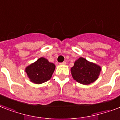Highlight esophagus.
Returning <instances> with one entry per match:
<instances>
[{"label": "esophagus", "mask_w": 120, "mask_h": 120, "mask_svg": "<svg viewBox=\"0 0 120 120\" xmlns=\"http://www.w3.org/2000/svg\"><path fill=\"white\" fill-rule=\"evenodd\" d=\"M60 65H65L66 64V62H62V63H60Z\"/></svg>", "instance_id": "1"}]
</instances>
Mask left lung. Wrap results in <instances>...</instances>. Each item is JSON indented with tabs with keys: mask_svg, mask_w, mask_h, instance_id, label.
I'll return each mask as SVG.
<instances>
[{
	"mask_svg": "<svg viewBox=\"0 0 120 120\" xmlns=\"http://www.w3.org/2000/svg\"><path fill=\"white\" fill-rule=\"evenodd\" d=\"M101 67L97 64L88 62L85 58L80 57L74 63L71 68L73 79L83 85H89L98 79Z\"/></svg>",
	"mask_w": 120,
	"mask_h": 120,
	"instance_id": "obj_1",
	"label": "left lung"
}]
</instances>
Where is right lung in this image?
<instances>
[{"instance_id": "1", "label": "right lung", "mask_w": 120, "mask_h": 120, "mask_svg": "<svg viewBox=\"0 0 120 120\" xmlns=\"http://www.w3.org/2000/svg\"><path fill=\"white\" fill-rule=\"evenodd\" d=\"M55 68V65L53 63L41 57L27 67L25 72L31 82L36 84H41L51 79Z\"/></svg>"}]
</instances>
